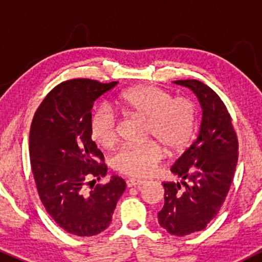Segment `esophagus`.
Wrapping results in <instances>:
<instances>
[{"label":"esophagus","instance_id":"esophagus-1","mask_svg":"<svg viewBox=\"0 0 262 262\" xmlns=\"http://www.w3.org/2000/svg\"><path fill=\"white\" fill-rule=\"evenodd\" d=\"M143 185H145V181H143V180H135V179L127 180L128 187H137V186H143Z\"/></svg>","mask_w":262,"mask_h":262}]
</instances>
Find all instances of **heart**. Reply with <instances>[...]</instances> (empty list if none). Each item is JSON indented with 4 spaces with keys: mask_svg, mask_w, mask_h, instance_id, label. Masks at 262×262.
Listing matches in <instances>:
<instances>
[{
    "mask_svg": "<svg viewBox=\"0 0 262 262\" xmlns=\"http://www.w3.org/2000/svg\"><path fill=\"white\" fill-rule=\"evenodd\" d=\"M117 103L128 116L146 121V138L158 141L170 154L182 152L193 140L197 108L191 98L173 97L161 87L145 85L124 91ZM118 119L110 106L103 104L93 111L90 133L98 145L113 146L118 139ZM157 143L151 141L145 145L119 149L113 155L112 166L123 175L150 176L164 158L161 145Z\"/></svg>",
    "mask_w": 262,
    "mask_h": 262,
    "instance_id": "obj_1",
    "label": "heart"
}]
</instances>
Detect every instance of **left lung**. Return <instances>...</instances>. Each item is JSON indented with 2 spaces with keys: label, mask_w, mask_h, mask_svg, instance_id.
Returning <instances> with one entry per match:
<instances>
[{
  "label": "left lung",
  "mask_w": 262,
  "mask_h": 262,
  "mask_svg": "<svg viewBox=\"0 0 262 262\" xmlns=\"http://www.w3.org/2000/svg\"><path fill=\"white\" fill-rule=\"evenodd\" d=\"M197 96L202 122L197 139L171 166L180 181L164 182V207L159 224L185 236L203 230L218 214L229 192L237 162V138L221 97L197 80L173 81Z\"/></svg>",
  "instance_id": "left-lung-1"
}]
</instances>
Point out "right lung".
Masks as SVG:
<instances>
[{
  "label": "right lung",
  "mask_w": 262,
  "mask_h": 262,
  "mask_svg": "<svg viewBox=\"0 0 262 262\" xmlns=\"http://www.w3.org/2000/svg\"><path fill=\"white\" fill-rule=\"evenodd\" d=\"M117 83L64 81L48 93L31 125L29 158L41 203L60 228L77 236L106 229L125 189L118 176L93 187L107 166L90 133L91 110Z\"/></svg>",
  "instance_id": "add662e5"
}]
</instances>
